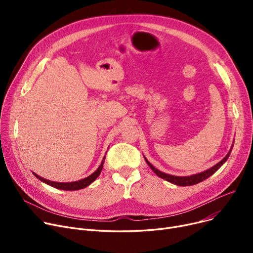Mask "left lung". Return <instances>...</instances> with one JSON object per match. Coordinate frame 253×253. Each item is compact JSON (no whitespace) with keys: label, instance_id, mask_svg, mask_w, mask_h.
Listing matches in <instances>:
<instances>
[{"label":"left lung","instance_id":"8db88e82","mask_svg":"<svg viewBox=\"0 0 253 253\" xmlns=\"http://www.w3.org/2000/svg\"><path fill=\"white\" fill-rule=\"evenodd\" d=\"M234 144V143H233ZM232 149H233V145L231 150L229 151V153L227 154V156H225L222 160L220 162H218L216 165H214L213 167H211L209 169H207L206 171H203L201 172V173H198V174H194V175H190V176H175V175H171V174H167V173H164V172L160 171L156 169L148 160L147 158L144 157V160L145 162L148 163V165L150 166V168L155 172V173L159 176L161 177L171 183L173 184H176V185H181V187H185V185H193V184H197L199 182H201L203 180H205L206 178H208L209 176H211L212 174H214L215 172L223 165V163L228 160V158L230 157L231 155V152H232Z\"/></svg>","mask_w":253,"mask_h":253}]
</instances>
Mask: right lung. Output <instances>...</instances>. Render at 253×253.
<instances>
[{
    "label": "right lung",
    "instance_id": "right-lung-1",
    "mask_svg": "<svg viewBox=\"0 0 253 253\" xmlns=\"http://www.w3.org/2000/svg\"><path fill=\"white\" fill-rule=\"evenodd\" d=\"M104 159H105V156L103 157L102 161H101V164L99 165V167L93 172V173L91 175H89L88 177L86 178H83V179H80L78 181H73V182H56V181H51V180H48V179H45L41 176H39L38 174H36L35 172H33V174L41 181L51 185V187L53 188H56V189H59V190H64V191H76V190H81V189H84L86 187H88V185L90 183H92L93 181H94L98 175L100 174V172L102 170V167H103V163H104Z\"/></svg>",
    "mask_w": 253,
    "mask_h": 253
}]
</instances>
